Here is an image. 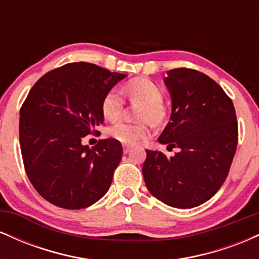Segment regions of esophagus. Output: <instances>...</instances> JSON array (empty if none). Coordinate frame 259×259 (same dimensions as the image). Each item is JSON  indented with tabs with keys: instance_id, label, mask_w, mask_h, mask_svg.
<instances>
[{
	"instance_id": "obj_1",
	"label": "esophagus",
	"mask_w": 259,
	"mask_h": 259,
	"mask_svg": "<svg viewBox=\"0 0 259 259\" xmlns=\"http://www.w3.org/2000/svg\"><path fill=\"white\" fill-rule=\"evenodd\" d=\"M132 148H133V146H127V145H124V146H123V152L124 153H129L130 152V151H132Z\"/></svg>"
}]
</instances>
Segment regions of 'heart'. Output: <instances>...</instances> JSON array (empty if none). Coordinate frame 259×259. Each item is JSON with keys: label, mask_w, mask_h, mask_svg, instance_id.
Here are the masks:
<instances>
[{"label": "heart", "mask_w": 259, "mask_h": 259, "mask_svg": "<svg viewBox=\"0 0 259 259\" xmlns=\"http://www.w3.org/2000/svg\"><path fill=\"white\" fill-rule=\"evenodd\" d=\"M123 95H125L130 102L142 105L139 112V119L144 121H117L108 129V135L121 144L134 146L152 135L149 121L154 125H160L167 119L168 111L163 102V89L151 79L130 80L123 88ZM101 111L103 117L108 120H115L120 117L124 111V99L119 90L111 89L106 92L101 102Z\"/></svg>", "instance_id": "b5f03b06"}]
</instances>
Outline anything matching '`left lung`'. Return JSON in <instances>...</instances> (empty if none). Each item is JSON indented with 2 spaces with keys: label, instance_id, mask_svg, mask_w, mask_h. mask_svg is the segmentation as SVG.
I'll use <instances>...</instances> for the list:
<instances>
[{
  "label": "left lung",
  "instance_id": "8db88e82",
  "mask_svg": "<svg viewBox=\"0 0 259 259\" xmlns=\"http://www.w3.org/2000/svg\"><path fill=\"white\" fill-rule=\"evenodd\" d=\"M164 82L173 107L158 141L179 151L167 157L146 150L142 173L148 191L163 203L192 208L227 179L239 139L236 113L221 86L198 70L171 69Z\"/></svg>",
  "mask_w": 259,
  "mask_h": 259
}]
</instances>
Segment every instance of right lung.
<instances>
[{
  "label": "right lung",
  "instance_id": "right-lung-1",
  "mask_svg": "<svg viewBox=\"0 0 259 259\" xmlns=\"http://www.w3.org/2000/svg\"><path fill=\"white\" fill-rule=\"evenodd\" d=\"M125 76L75 62L46 73L29 91L20 108V150L31 185L50 203L80 209L108 191L120 142L106 139L89 148L81 140L100 134L103 96Z\"/></svg>",
  "mask_w": 259,
  "mask_h": 259
}]
</instances>
